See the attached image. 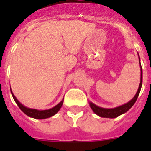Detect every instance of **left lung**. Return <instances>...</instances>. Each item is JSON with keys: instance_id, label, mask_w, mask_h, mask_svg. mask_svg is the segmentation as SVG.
Instances as JSON below:
<instances>
[{"instance_id": "8db88e82", "label": "left lung", "mask_w": 151, "mask_h": 151, "mask_svg": "<svg viewBox=\"0 0 151 151\" xmlns=\"http://www.w3.org/2000/svg\"><path fill=\"white\" fill-rule=\"evenodd\" d=\"M139 65H140V83H139V86L137 90L136 94L135 95V96L131 99V100L126 103L125 104L117 106L115 108H103L100 106H98L96 104H94L92 102H89L90 107L92 108V110H93V112L97 114L98 116L101 117H106V118H115V117H118L120 115L123 114L124 113H126L130 108L134 105V103H136V99L138 98L139 94L140 92L141 87H142V83H143V70H142V66L140 64V58L139 55Z\"/></svg>"}]
</instances>
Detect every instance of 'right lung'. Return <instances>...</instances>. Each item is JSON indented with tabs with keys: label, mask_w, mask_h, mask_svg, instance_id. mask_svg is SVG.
<instances>
[{
	"label": "right lung",
	"mask_w": 151,
	"mask_h": 151,
	"mask_svg": "<svg viewBox=\"0 0 151 151\" xmlns=\"http://www.w3.org/2000/svg\"><path fill=\"white\" fill-rule=\"evenodd\" d=\"M11 92H12V95L13 99H14L15 102L16 103V104L19 106L20 110H22L25 114H27L28 117H33V118H35V119H45V118H48V117L54 116L60 110V108L62 107L63 103V100L60 103H58L56 106H55L54 107L48 109V110H37V109H32V108L27 107L24 105H22V103L16 99V97L14 96V94L12 92V89H11Z\"/></svg>",
	"instance_id": "1"
}]
</instances>
